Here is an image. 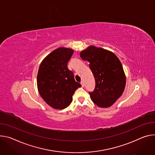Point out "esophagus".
I'll use <instances>...</instances> for the list:
<instances>
[{
	"mask_svg": "<svg viewBox=\"0 0 155 155\" xmlns=\"http://www.w3.org/2000/svg\"><path fill=\"white\" fill-rule=\"evenodd\" d=\"M81 85H82V87H83L84 86V81H82L81 82Z\"/></svg>",
	"mask_w": 155,
	"mask_h": 155,
	"instance_id": "34e87169",
	"label": "esophagus"
}]
</instances>
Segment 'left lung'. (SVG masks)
Returning a JSON list of instances; mask_svg holds the SVG:
<instances>
[{"instance_id": "1", "label": "left lung", "mask_w": 155, "mask_h": 155, "mask_svg": "<svg viewBox=\"0 0 155 155\" xmlns=\"http://www.w3.org/2000/svg\"><path fill=\"white\" fill-rule=\"evenodd\" d=\"M80 57L88 61L95 79V88L89 92L92 101L100 108L113 105L124 91L126 78L122 64L112 51L90 45Z\"/></svg>"}]
</instances>
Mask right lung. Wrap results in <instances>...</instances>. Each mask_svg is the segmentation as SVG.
I'll use <instances>...</instances> for the list:
<instances>
[{"label": "right lung", "mask_w": 155, "mask_h": 155, "mask_svg": "<svg viewBox=\"0 0 155 155\" xmlns=\"http://www.w3.org/2000/svg\"><path fill=\"white\" fill-rule=\"evenodd\" d=\"M73 52L72 48L59 47L44 58L39 68V93L50 107L56 110H63L70 105L75 91L81 87L67 66Z\"/></svg>", "instance_id": "add662e5"}]
</instances>
